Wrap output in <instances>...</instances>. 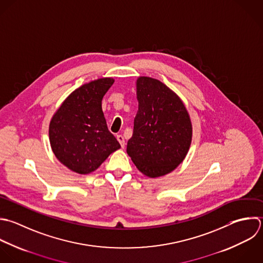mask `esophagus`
Here are the masks:
<instances>
[{
    "instance_id": "34e87169",
    "label": "esophagus",
    "mask_w": 263,
    "mask_h": 263,
    "mask_svg": "<svg viewBox=\"0 0 263 263\" xmlns=\"http://www.w3.org/2000/svg\"><path fill=\"white\" fill-rule=\"evenodd\" d=\"M117 139H118V141L120 142V144H121V146H122V148H124L125 147V139H124V137H123V135H117Z\"/></svg>"
}]
</instances>
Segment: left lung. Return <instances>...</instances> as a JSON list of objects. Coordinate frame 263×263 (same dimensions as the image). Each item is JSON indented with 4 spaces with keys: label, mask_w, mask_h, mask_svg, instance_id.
Wrapping results in <instances>:
<instances>
[{
    "label": "left lung",
    "mask_w": 263,
    "mask_h": 263,
    "mask_svg": "<svg viewBox=\"0 0 263 263\" xmlns=\"http://www.w3.org/2000/svg\"><path fill=\"white\" fill-rule=\"evenodd\" d=\"M138 110L127 154L144 175L155 178L173 171L185 158L193 136L182 100L159 80L139 77Z\"/></svg>",
    "instance_id": "8db88e82"
}]
</instances>
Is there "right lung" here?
<instances>
[{
	"label": "right lung",
	"mask_w": 263,
	"mask_h": 263,
	"mask_svg": "<svg viewBox=\"0 0 263 263\" xmlns=\"http://www.w3.org/2000/svg\"><path fill=\"white\" fill-rule=\"evenodd\" d=\"M102 78L84 84L62 102L52 117L49 139L55 157L71 171L88 174L121 147L108 131L101 101L114 84Z\"/></svg>",
	"instance_id": "add662e5"
}]
</instances>
